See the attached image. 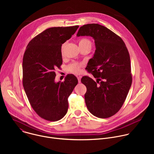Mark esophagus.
<instances>
[{
	"instance_id": "1",
	"label": "esophagus",
	"mask_w": 154,
	"mask_h": 154,
	"mask_svg": "<svg viewBox=\"0 0 154 154\" xmlns=\"http://www.w3.org/2000/svg\"><path fill=\"white\" fill-rule=\"evenodd\" d=\"M81 76H78L77 77V79H78V82H79V83H80L81 82Z\"/></svg>"
}]
</instances>
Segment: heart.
I'll use <instances>...</instances> for the list:
<instances>
[{"instance_id":"1","label":"heart","mask_w":154,"mask_h":154,"mask_svg":"<svg viewBox=\"0 0 154 154\" xmlns=\"http://www.w3.org/2000/svg\"><path fill=\"white\" fill-rule=\"evenodd\" d=\"M78 45L79 46L80 49H90L91 46H92V41L87 38H81L78 40ZM66 44L64 43L62 45L61 48V53L63 55V51L65 48ZM82 66V64L79 63L77 62H73L70 63L68 66H67V69L68 71L72 74H77L80 72V68Z\"/></svg>"}]
</instances>
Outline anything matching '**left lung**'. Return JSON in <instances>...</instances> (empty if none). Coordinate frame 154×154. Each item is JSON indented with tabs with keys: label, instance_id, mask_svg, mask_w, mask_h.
<instances>
[{
	"label": "left lung",
	"instance_id": "1",
	"mask_svg": "<svg viewBox=\"0 0 154 154\" xmlns=\"http://www.w3.org/2000/svg\"><path fill=\"white\" fill-rule=\"evenodd\" d=\"M85 35L94 39L96 49L86 68L97 79H81L86 87L85 103L94 116L108 118L119 112L132 82L130 55L122 38L103 26L80 27L77 36Z\"/></svg>",
	"mask_w": 154,
	"mask_h": 154
}]
</instances>
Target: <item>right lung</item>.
<instances>
[{
  "instance_id": "right-lung-1",
  "label": "right lung",
  "mask_w": 154,
  "mask_h": 154,
  "mask_svg": "<svg viewBox=\"0 0 154 154\" xmlns=\"http://www.w3.org/2000/svg\"><path fill=\"white\" fill-rule=\"evenodd\" d=\"M79 26L51 27L28 44L23 61V84L30 105L41 118L49 121L62 119L68 109V97L78 83L68 74L55 83V69L62 64V44L70 39Z\"/></svg>"
}]
</instances>
